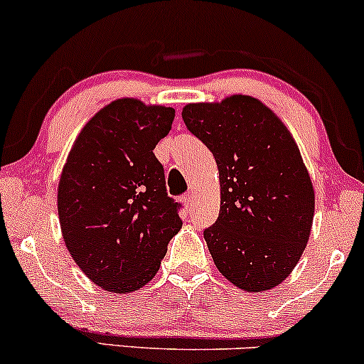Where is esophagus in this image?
<instances>
[{"label":"esophagus","mask_w":364,"mask_h":364,"mask_svg":"<svg viewBox=\"0 0 364 364\" xmlns=\"http://www.w3.org/2000/svg\"><path fill=\"white\" fill-rule=\"evenodd\" d=\"M193 198H195L193 191H188V193L183 196V202L186 203V207H191V203H193Z\"/></svg>","instance_id":"1"}]
</instances>
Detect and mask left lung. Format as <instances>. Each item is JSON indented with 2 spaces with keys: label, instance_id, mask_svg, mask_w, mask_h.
<instances>
[{
  "label": "left lung",
  "instance_id": "8db88e82",
  "mask_svg": "<svg viewBox=\"0 0 364 364\" xmlns=\"http://www.w3.org/2000/svg\"><path fill=\"white\" fill-rule=\"evenodd\" d=\"M181 116L219 169L220 212L203 231L215 267L240 289H272L301 258L315 214L298 145L275 112L250 95L186 104Z\"/></svg>",
  "mask_w": 364,
  "mask_h": 364
}]
</instances>
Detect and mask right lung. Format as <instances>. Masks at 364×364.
Wrapping results in <instances>:
<instances>
[{
	"instance_id": "add662e5",
	"label": "right lung",
	"mask_w": 364,
	"mask_h": 364,
	"mask_svg": "<svg viewBox=\"0 0 364 364\" xmlns=\"http://www.w3.org/2000/svg\"><path fill=\"white\" fill-rule=\"evenodd\" d=\"M173 119V107L118 99L83 127L66 159L58 186L63 240L104 291L145 286L181 229L179 203L154 156Z\"/></svg>"
}]
</instances>
